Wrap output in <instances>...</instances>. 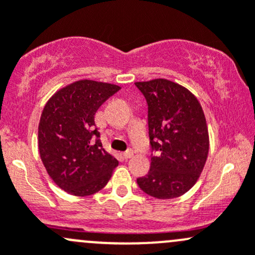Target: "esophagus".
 I'll use <instances>...</instances> for the list:
<instances>
[{
	"label": "esophagus",
	"instance_id": "1",
	"mask_svg": "<svg viewBox=\"0 0 255 255\" xmlns=\"http://www.w3.org/2000/svg\"><path fill=\"white\" fill-rule=\"evenodd\" d=\"M133 154H134V153H133L132 149H128L127 151H125V153H123V156H125L126 159H129V158H132Z\"/></svg>",
	"mask_w": 255,
	"mask_h": 255
}]
</instances>
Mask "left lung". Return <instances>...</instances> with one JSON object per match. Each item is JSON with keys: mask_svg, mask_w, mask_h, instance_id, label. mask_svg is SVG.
<instances>
[{"mask_svg": "<svg viewBox=\"0 0 255 255\" xmlns=\"http://www.w3.org/2000/svg\"><path fill=\"white\" fill-rule=\"evenodd\" d=\"M148 104L150 169L137 184L149 196L169 200L189 191L207 160L208 129L199 100L166 79L135 82Z\"/></svg>", "mask_w": 255, "mask_h": 255, "instance_id": "obj_1", "label": "left lung"}]
</instances>
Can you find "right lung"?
Segmentation results:
<instances>
[{"mask_svg": "<svg viewBox=\"0 0 255 255\" xmlns=\"http://www.w3.org/2000/svg\"><path fill=\"white\" fill-rule=\"evenodd\" d=\"M120 86L79 80L56 91L45 104L38 148L49 176L74 196L96 194L107 185L118 160L100 140L95 115Z\"/></svg>", "mask_w": 255, "mask_h": 255, "instance_id": "obj_1", "label": "right lung"}]
</instances>
